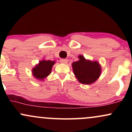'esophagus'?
<instances>
[{
	"mask_svg": "<svg viewBox=\"0 0 132 132\" xmlns=\"http://www.w3.org/2000/svg\"><path fill=\"white\" fill-rule=\"evenodd\" d=\"M68 60L67 59H61L60 60V62H61V63H63V64H66V63H68Z\"/></svg>",
	"mask_w": 132,
	"mask_h": 132,
	"instance_id": "obj_1",
	"label": "esophagus"
}]
</instances>
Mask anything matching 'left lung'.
Instances as JSON below:
<instances>
[{
  "mask_svg": "<svg viewBox=\"0 0 132 132\" xmlns=\"http://www.w3.org/2000/svg\"><path fill=\"white\" fill-rule=\"evenodd\" d=\"M79 58V61L72 63L74 74L81 83L92 84L99 78L101 72V66L97 61H87L81 55Z\"/></svg>",
  "mask_w": 132,
  "mask_h": 132,
  "instance_id": "left-lung-1",
  "label": "left lung"
}]
</instances>
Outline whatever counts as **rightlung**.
Wrapping results in <instances>:
<instances>
[{"mask_svg":"<svg viewBox=\"0 0 132 132\" xmlns=\"http://www.w3.org/2000/svg\"><path fill=\"white\" fill-rule=\"evenodd\" d=\"M55 62L51 61H40L36 67L33 69V75L36 78L38 79H43L51 73V68Z\"/></svg>","mask_w":132,"mask_h":132,"instance_id":"right-lung-1","label":"right lung"}]
</instances>
